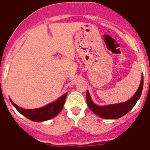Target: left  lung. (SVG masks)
Wrapping results in <instances>:
<instances>
[{
    "label": "left lung",
    "mask_w": 150,
    "mask_h": 150,
    "mask_svg": "<svg viewBox=\"0 0 150 150\" xmlns=\"http://www.w3.org/2000/svg\"><path fill=\"white\" fill-rule=\"evenodd\" d=\"M142 88H143V75H142V79L140 82L139 87L137 91L128 100L123 103H119L115 104H108L100 106L96 104L93 101L91 96L89 95V91L86 93V102L88 107L92 111L95 113L96 115L104 119H117L121 117L125 116L128 114L131 110L132 109L137 101L139 100L142 94Z\"/></svg>",
    "instance_id": "obj_1"
}]
</instances>
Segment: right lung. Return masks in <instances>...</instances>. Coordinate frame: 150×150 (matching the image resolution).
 <instances>
[{"mask_svg":"<svg viewBox=\"0 0 150 150\" xmlns=\"http://www.w3.org/2000/svg\"><path fill=\"white\" fill-rule=\"evenodd\" d=\"M67 93H68L62 95L55 101H53L46 106L36 109H23L15 104L11 99L10 100L13 106L15 107V109L23 116L35 122H42L54 118L61 111L65 102Z\"/></svg>","mask_w":150,"mask_h":150,"instance_id":"obj_1","label":"right lung"}]
</instances>
